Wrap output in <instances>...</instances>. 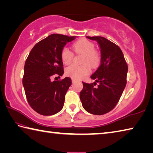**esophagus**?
I'll list each match as a JSON object with an SVG mask.
<instances>
[{"mask_svg":"<svg viewBox=\"0 0 153 153\" xmlns=\"http://www.w3.org/2000/svg\"><path fill=\"white\" fill-rule=\"evenodd\" d=\"M76 81V80L75 79H72V82H75Z\"/></svg>","mask_w":153,"mask_h":153,"instance_id":"esophagus-1","label":"esophagus"}]
</instances>
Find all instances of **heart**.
<instances>
[{
	"mask_svg": "<svg viewBox=\"0 0 153 153\" xmlns=\"http://www.w3.org/2000/svg\"><path fill=\"white\" fill-rule=\"evenodd\" d=\"M74 51L78 54H82V65H71L66 68L67 75L74 79H82L91 72V65L96 68L100 64V56L99 53L94 50V45L85 39H80L73 44ZM74 54L67 47H64L61 51V59L65 65H70L73 61Z\"/></svg>",
	"mask_w": 153,
	"mask_h": 153,
	"instance_id": "heart-1",
	"label": "heart"
}]
</instances>
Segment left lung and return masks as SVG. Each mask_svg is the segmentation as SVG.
Returning a JSON list of instances; mask_svg holds the SVG:
<instances>
[{"mask_svg":"<svg viewBox=\"0 0 153 153\" xmlns=\"http://www.w3.org/2000/svg\"><path fill=\"white\" fill-rule=\"evenodd\" d=\"M86 38L99 43L101 64L91 76L94 83L82 82L80 99L89 113L101 115L112 111L119 102L126 86L128 65L119 46L105 37ZM97 83L99 85L95 88Z\"/></svg>","mask_w":153,"mask_h":153,"instance_id":"obj_1","label":"left lung"}]
</instances>
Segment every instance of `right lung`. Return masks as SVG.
Wrapping results in <instances>:
<instances>
[{
    "instance_id": "1",
    "label": "right lung",
    "mask_w": 153,
    "mask_h": 153,
    "mask_svg": "<svg viewBox=\"0 0 153 153\" xmlns=\"http://www.w3.org/2000/svg\"><path fill=\"white\" fill-rule=\"evenodd\" d=\"M76 36L51 34L34 46L26 60L22 85L27 101L39 114L49 116L63 107L65 94L71 85L69 77L51 81L64 73L61 51Z\"/></svg>"
}]
</instances>
